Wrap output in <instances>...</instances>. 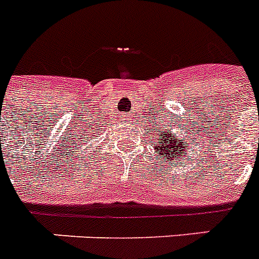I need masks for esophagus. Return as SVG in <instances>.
Wrapping results in <instances>:
<instances>
[{"label":"esophagus","instance_id":"obj_1","mask_svg":"<svg viewBox=\"0 0 259 259\" xmlns=\"http://www.w3.org/2000/svg\"><path fill=\"white\" fill-rule=\"evenodd\" d=\"M126 119H127V118H126Z\"/></svg>","mask_w":259,"mask_h":259}]
</instances>
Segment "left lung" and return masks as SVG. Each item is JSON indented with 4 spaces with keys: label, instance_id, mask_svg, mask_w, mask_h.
Listing matches in <instances>:
<instances>
[{
    "label": "left lung",
    "instance_id": "1",
    "mask_svg": "<svg viewBox=\"0 0 259 259\" xmlns=\"http://www.w3.org/2000/svg\"><path fill=\"white\" fill-rule=\"evenodd\" d=\"M158 142L159 146H155V149H158L159 154L165 157V159H178L189 150V144L181 142L180 138L173 140L171 137L166 136V138L158 140Z\"/></svg>",
    "mask_w": 259,
    "mask_h": 259
}]
</instances>
